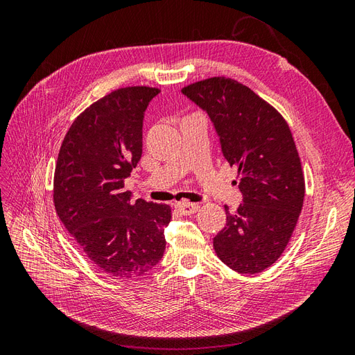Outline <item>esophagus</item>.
<instances>
[{
  "label": "esophagus",
  "instance_id": "obj_1",
  "mask_svg": "<svg viewBox=\"0 0 355 355\" xmlns=\"http://www.w3.org/2000/svg\"><path fill=\"white\" fill-rule=\"evenodd\" d=\"M176 209H178L182 214H192V213H196V211L200 209V206H198L197 202L180 201V202L176 204Z\"/></svg>",
  "mask_w": 355,
  "mask_h": 355
}]
</instances>
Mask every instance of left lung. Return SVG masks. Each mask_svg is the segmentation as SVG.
Segmentation results:
<instances>
[{
	"label": "left lung",
	"mask_w": 355,
	"mask_h": 355,
	"mask_svg": "<svg viewBox=\"0 0 355 355\" xmlns=\"http://www.w3.org/2000/svg\"><path fill=\"white\" fill-rule=\"evenodd\" d=\"M210 118L220 151L240 173L243 202L213 239L219 259L261 272L284 252L297 223L305 180L292 132L270 103L239 81L214 77L182 89ZM237 184V182H235Z\"/></svg>",
	"instance_id": "8db88e82"
}]
</instances>
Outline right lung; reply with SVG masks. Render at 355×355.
I'll use <instances>...</instances> for the list:
<instances>
[{
	"mask_svg": "<svg viewBox=\"0 0 355 355\" xmlns=\"http://www.w3.org/2000/svg\"><path fill=\"white\" fill-rule=\"evenodd\" d=\"M158 89H118L77 116L63 139L53 200L72 239L99 270L135 278L166 250L167 204L136 200L124 189L142 157L144 116Z\"/></svg>",
	"mask_w": 355,
	"mask_h": 355,
	"instance_id": "1",
	"label": "right lung"
}]
</instances>
